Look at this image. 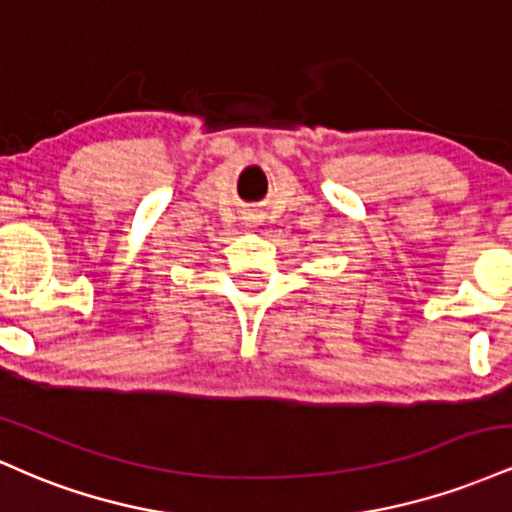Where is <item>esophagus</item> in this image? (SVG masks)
<instances>
[{
    "mask_svg": "<svg viewBox=\"0 0 512 512\" xmlns=\"http://www.w3.org/2000/svg\"><path fill=\"white\" fill-rule=\"evenodd\" d=\"M260 221H262L260 214H252V211H250V214H245V223H250V226H257Z\"/></svg>",
    "mask_w": 512,
    "mask_h": 512,
    "instance_id": "esophagus-1",
    "label": "esophagus"
}]
</instances>
